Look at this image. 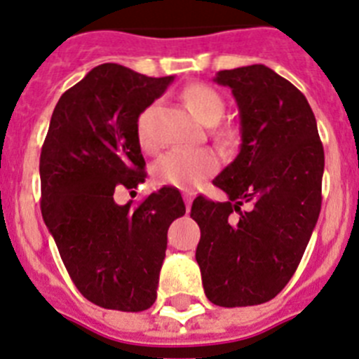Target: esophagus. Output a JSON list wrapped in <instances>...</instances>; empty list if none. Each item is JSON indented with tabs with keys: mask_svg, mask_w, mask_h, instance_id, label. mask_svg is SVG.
<instances>
[{
	"mask_svg": "<svg viewBox=\"0 0 359 359\" xmlns=\"http://www.w3.org/2000/svg\"><path fill=\"white\" fill-rule=\"evenodd\" d=\"M184 202H186V211L189 212L193 202V193L191 191H184Z\"/></svg>",
	"mask_w": 359,
	"mask_h": 359,
	"instance_id": "obj_1",
	"label": "esophagus"
}]
</instances>
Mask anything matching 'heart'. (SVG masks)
Wrapping results in <instances>:
<instances>
[{"mask_svg":"<svg viewBox=\"0 0 359 359\" xmlns=\"http://www.w3.org/2000/svg\"><path fill=\"white\" fill-rule=\"evenodd\" d=\"M182 100L189 112L203 125L218 123L225 111L224 96L208 83H193V86L186 87L182 93ZM231 135L232 130H229V128L218 130L219 140H229ZM137 140H140L143 150L151 151L156 148V143L147 130L144 118H141L140 125H137ZM218 166L219 157L211 148H196V150L175 148V150L164 154L154 164L151 173H154V180L161 186L193 189L205 177L212 175L218 170Z\"/></svg>","mask_w":359,"mask_h":359,"instance_id":"obj_1","label":"heart"}]
</instances>
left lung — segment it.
<instances>
[{
  "label": "left lung",
  "instance_id": "1",
  "mask_svg": "<svg viewBox=\"0 0 359 359\" xmlns=\"http://www.w3.org/2000/svg\"><path fill=\"white\" fill-rule=\"evenodd\" d=\"M215 82L238 103L241 144L212 180L227 202L193 200L195 257L212 304H263L292 279L320 215L324 147L306 96L270 67L218 71Z\"/></svg>",
  "mask_w": 359,
  "mask_h": 359
}]
</instances>
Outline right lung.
<instances>
[{
    "mask_svg": "<svg viewBox=\"0 0 359 359\" xmlns=\"http://www.w3.org/2000/svg\"><path fill=\"white\" fill-rule=\"evenodd\" d=\"M172 82L102 64L51 114L39 163L43 218L79 292L100 308L144 311L156 302L168 227L186 212L172 187L135 209L114 202L118 187L144 182L137 121Z\"/></svg>",
    "mask_w": 359,
    "mask_h": 359,
    "instance_id": "obj_1",
    "label": "right lung"
}]
</instances>
